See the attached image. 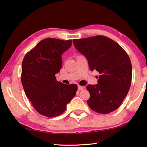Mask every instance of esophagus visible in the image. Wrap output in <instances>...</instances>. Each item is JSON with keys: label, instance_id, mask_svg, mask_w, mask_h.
I'll list each match as a JSON object with an SVG mask.
<instances>
[{"label": "esophagus", "instance_id": "obj_1", "mask_svg": "<svg viewBox=\"0 0 147 147\" xmlns=\"http://www.w3.org/2000/svg\"><path fill=\"white\" fill-rule=\"evenodd\" d=\"M85 88H84V86H78V89L79 91H82V90H83V89Z\"/></svg>", "mask_w": 147, "mask_h": 147}]
</instances>
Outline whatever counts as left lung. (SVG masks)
Here are the masks:
<instances>
[{"label":"left lung","mask_w":147,"mask_h":147,"mask_svg":"<svg viewBox=\"0 0 147 147\" xmlns=\"http://www.w3.org/2000/svg\"><path fill=\"white\" fill-rule=\"evenodd\" d=\"M76 49L86 57L91 71L100 75L98 84L87 86L91 109L106 114L120 106L130 89L132 67L130 58L118 43L103 36L73 39Z\"/></svg>","instance_id":"left-lung-1"}]
</instances>
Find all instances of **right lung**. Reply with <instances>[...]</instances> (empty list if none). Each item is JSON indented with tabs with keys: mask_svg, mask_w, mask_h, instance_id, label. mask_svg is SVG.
Returning <instances> with one entry per match:
<instances>
[{
	"mask_svg": "<svg viewBox=\"0 0 147 147\" xmlns=\"http://www.w3.org/2000/svg\"><path fill=\"white\" fill-rule=\"evenodd\" d=\"M71 45L72 40L45 39L23 59L21 82L32 106L42 115H59L75 96L76 84L66 85L56 81L55 76L61 69V55Z\"/></svg>",
	"mask_w": 147,
	"mask_h": 147,
	"instance_id": "1",
	"label": "right lung"
}]
</instances>
